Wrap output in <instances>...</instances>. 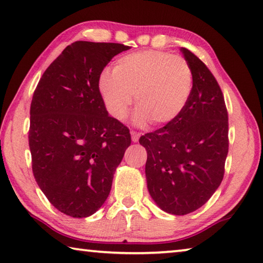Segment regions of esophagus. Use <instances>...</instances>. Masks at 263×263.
I'll return each mask as SVG.
<instances>
[{"mask_svg": "<svg viewBox=\"0 0 263 263\" xmlns=\"http://www.w3.org/2000/svg\"><path fill=\"white\" fill-rule=\"evenodd\" d=\"M130 135H132V141H133V142H137V141H139L140 136H141L140 133L134 132V130L130 132Z\"/></svg>", "mask_w": 263, "mask_h": 263, "instance_id": "1", "label": "esophagus"}]
</instances>
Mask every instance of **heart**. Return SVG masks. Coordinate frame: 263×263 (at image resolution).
Listing matches in <instances>:
<instances>
[{"mask_svg": "<svg viewBox=\"0 0 263 263\" xmlns=\"http://www.w3.org/2000/svg\"><path fill=\"white\" fill-rule=\"evenodd\" d=\"M98 88L107 111L123 120L133 103L135 121L165 126L176 120L187 105L193 88L191 65L182 55L147 50L116 60L113 72L103 71Z\"/></svg>", "mask_w": 263, "mask_h": 263, "instance_id": "heart-1", "label": "heart"}]
</instances>
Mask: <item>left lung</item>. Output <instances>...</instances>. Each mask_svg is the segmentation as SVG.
Instances as JSON below:
<instances>
[{
    "label": "left lung",
    "mask_w": 263,
    "mask_h": 263,
    "mask_svg": "<svg viewBox=\"0 0 263 263\" xmlns=\"http://www.w3.org/2000/svg\"><path fill=\"white\" fill-rule=\"evenodd\" d=\"M180 51L193 72L190 100L177 119L140 137L148 155L150 196L175 216L201 208L216 192L229 153V113L220 86L195 53Z\"/></svg>",
    "instance_id": "left-lung-1"
}]
</instances>
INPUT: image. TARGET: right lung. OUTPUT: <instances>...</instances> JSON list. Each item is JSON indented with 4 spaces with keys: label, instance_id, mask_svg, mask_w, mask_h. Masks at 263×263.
Here are the masks:
<instances>
[{
    "label": "right lung",
    "instance_id": "right-lung-1",
    "mask_svg": "<svg viewBox=\"0 0 263 263\" xmlns=\"http://www.w3.org/2000/svg\"><path fill=\"white\" fill-rule=\"evenodd\" d=\"M129 49L118 43H72L33 92L32 172L50 203L66 216L85 218L101 208L132 143L129 129L108 115L98 88L107 64Z\"/></svg>",
    "mask_w": 263,
    "mask_h": 263
}]
</instances>
